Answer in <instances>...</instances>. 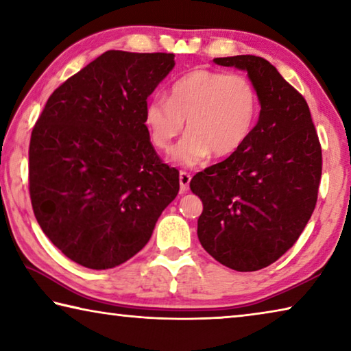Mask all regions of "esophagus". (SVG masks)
<instances>
[{
    "instance_id": "obj_1",
    "label": "esophagus",
    "mask_w": 351,
    "mask_h": 351,
    "mask_svg": "<svg viewBox=\"0 0 351 351\" xmlns=\"http://www.w3.org/2000/svg\"><path fill=\"white\" fill-rule=\"evenodd\" d=\"M190 180H192V175L187 173V171H184V170L180 171V184H181V192H182V193L189 192Z\"/></svg>"
}]
</instances>
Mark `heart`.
<instances>
[{
  "label": "heart",
  "mask_w": 351,
  "mask_h": 351,
  "mask_svg": "<svg viewBox=\"0 0 351 351\" xmlns=\"http://www.w3.org/2000/svg\"><path fill=\"white\" fill-rule=\"evenodd\" d=\"M258 112V96L243 74L195 69L171 85L167 99L153 97L144 121L152 144L170 150L186 121L187 134L171 153L181 165H197L212 153L229 156L245 144Z\"/></svg>",
  "instance_id": "obj_1"
}]
</instances>
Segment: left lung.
I'll return each instance as SVG.
<instances>
[{
	"label": "left lung",
	"instance_id": "1",
	"mask_svg": "<svg viewBox=\"0 0 351 351\" xmlns=\"http://www.w3.org/2000/svg\"><path fill=\"white\" fill-rule=\"evenodd\" d=\"M247 71L261 110L239 150L195 175L203 201L201 246L240 272L266 268L293 247L316 207L322 147L304 96L261 57L215 58Z\"/></svg>",
	"mask_w": 351,
	"mask_h": 351
}]
</instances>
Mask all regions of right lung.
I'll return each mask as SVG.
<instances>
[{
    "mask_svg": "<svg viewBox=\"0 0 351 351\" xmlns=\"http://www.w3.org/2000/svg\"><path fill=\"white\" fill-rule=\"evenodd\" d=\"M165 52L106 51L51 94L29 144V195L54 246L90 269L144 247L180 192L148 136L147 97L175 66Z\"/></svg>",
    "mask_w": 351,
    "mask_h": 351,
    "instance_id": "right-lung-1",
    "label": "right lung"
}]
</instances>
